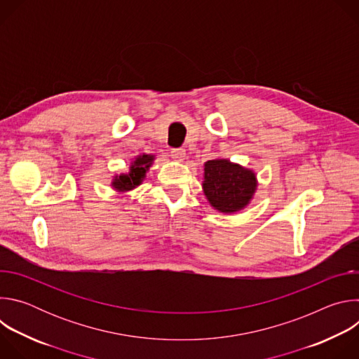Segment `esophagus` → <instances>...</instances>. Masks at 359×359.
Listing matches in <instances>:
<instances>
[{
    "label": "esophagus",
    "instance_id": "1",
    "mask_svg": "<svg viewBox=\"0 0 359 359\" xmlns=\"http://www.w3.org/2000/svg\"><path fill=\"white\" fill-rule=\"evenodd\" d=\"M172 158L175 159V161H177V162H182V161H184V158H186V150L183 149V147H177V149H172Z\"/></svg>",
    "mask_w": 359,
    "mask_h": 359
}]
</instances>
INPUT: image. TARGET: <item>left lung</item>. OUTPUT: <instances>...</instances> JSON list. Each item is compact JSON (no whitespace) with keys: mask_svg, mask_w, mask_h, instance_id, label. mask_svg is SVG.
<instances>
[{"mask_svg":"<svg viewBox=\"0 0 359 359\" xmlns=\"http://www.w3.org/2000/svg\"><path fill=\"white\" fill-rule=\"evenodd\" d=\"M257 189L255 173L227 159L204 163L203 191L212 206L222 213L244 209Z\"/></svg>","mask_w":359,"mask_h":359,"instance_id":"8db88e82","label":"left lung"}]
</instances>
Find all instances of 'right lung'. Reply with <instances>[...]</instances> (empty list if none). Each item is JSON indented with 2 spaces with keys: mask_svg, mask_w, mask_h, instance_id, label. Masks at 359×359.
<instances>
[{
  "mask_svg": "<svg viewBox=\"0 0 359 359\" xmlns=\"http://www.w3.org/2000/svg\"><path fill=\"white\" fill-rule=\"evenodd\" d=\"M155 161L153 155H140L130 163V170L126 175L115 176L112 186L118 191H129L139 186L142 180L146 176V172L149 170L151 162Z\"/></svg>",
  "mask_w": 359,
  "mask_h": 359,
  "instance_id": "1",
  "label": "right lung"
}]
</instances>
